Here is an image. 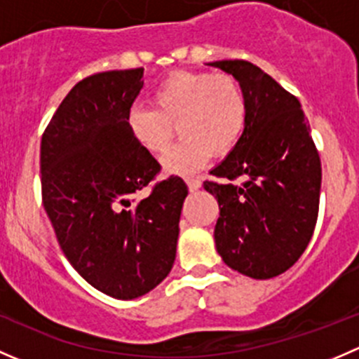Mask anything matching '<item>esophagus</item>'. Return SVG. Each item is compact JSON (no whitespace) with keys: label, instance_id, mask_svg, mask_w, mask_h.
<instances>
[{"label":"esophagus","instance_id":"esophagus-1","mask_svg":"<svg viewBox=\"0 0 359 359\" xmlns=\"http://www.w3.org/2000/svg\"><path fill=\"white\" fill-rule=\"evenodd\" d=\"M187 186H189L191 191H198L201 187V180L198 177H187L186 179Z\"/></svg>","mask_w":359,"mask_h":359}]
</instances>
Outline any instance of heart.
<instances>
[{"label":"heart","instance_id":"heart-1","mask_svg":"<svg viewBox=\"0 0 359 359\" xmlns=\"http://www.w3.org/2000/svg\"><path fill=\"white\" fill-rule=\"evenodd\" d=\"M154 107L135 104L128 126L137 142L153 154H163L180 128V144L163 166L173 173H194L212 154L231 153L240 142L248 119L245 90L229 74L173 72L153 93Z\"/></svg>","mask_w":359,"mask_h":359}]
</instances>
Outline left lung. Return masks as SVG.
Listing matches in <instances>:
<instances>
[{"instance_id": "obj_1", "label": "left lung", "mask_w": 359, "mask_h": 359, "mask_svg": "<svg viewBox=\"0 0 359 359\" xmlns=\"http://www.w3.org/2000/svg\"><path fill=\"white\" fill-rule=\"evenodd\" d=\"M245 90L248 119L240 142L206 180L217 198L215 247L231 269L269 280L309 245L320 206L321 161L297 97L247 60H217ZM242 179L241 184L233 183Z\"/></svg>"}]
</instances>
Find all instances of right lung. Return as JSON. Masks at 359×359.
<instances>
[{"label":"right lung","mask_w":359,"mask_h":359,"mask_svg":"<svg viewBox=\"0 0 359 359\" xmlns=\"http://www.w3.org/2000/svg\"><path fill=\"white\" fill-rule=\"evenodd\" d=\"M144 69L107 71L72 86L41 137V194L57 241L93 288L130 300L172 271L187 186L156 182L159 163L128 126Z\"/></svg>","instance_id":"add662e5"}]
</instances>
